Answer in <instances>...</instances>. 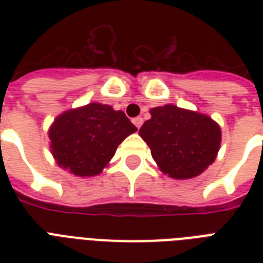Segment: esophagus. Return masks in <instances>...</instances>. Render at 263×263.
<instances>
[{
  "mask_svg": "<svg viewBox=\"0 0 263 263\" xmlns=\"http://www.w3.org/2000/svg\"><path fill=\"white\" fill-rule=\"evenodd\" d=\"M132 123L135 124V127L139 129V128L142 127V124H143V119H142V117H135V119L132 120Z\"/></svg>",
  "mask_w": 263,
  "mask_h": 263,
  "instance_id": "34e87169",
  "label": "esophagus"
}]
</instances>
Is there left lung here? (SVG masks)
Returning <instances> with one entry per match:
<instances>
[{
  "mask_svg": "<svg viewBox=\"0 0 263 263\" xmlns=\"http://www.w3.org/2000/svg\"><path fill=\"white\" fill-rule=\"evenodd\" d=\"M150 115L139 135L164 175L176 180L192 179L214 162L221 128L212 117L171 103L153 107Z\"/></svg>",
  "mask_w": 263,
  "mask_h": 263,
  "instance_id": "obj_1",
  "label": "left lung"
}]
</instances>
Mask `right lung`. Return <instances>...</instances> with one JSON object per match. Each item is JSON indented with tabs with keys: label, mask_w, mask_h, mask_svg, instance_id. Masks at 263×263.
Masks as SVG:
<instances>
[{
	"label": "right lung",
	"mask_w": 263,
	"mask_h": 263,
	"mask_svg": "<svg viewBox=\"0 0 263 263\" xmlns=\"http://www.w3.org/2000/svg\"><path fill=\"white\" fill-rule=\"evenodd\" d=\"M136 131L123 110L91 102L55 117L49 128L50 152L64 171L92 177L102 173L119 144Z\"/></svg>",
	"instance_id": "1"
}]
</instances>
